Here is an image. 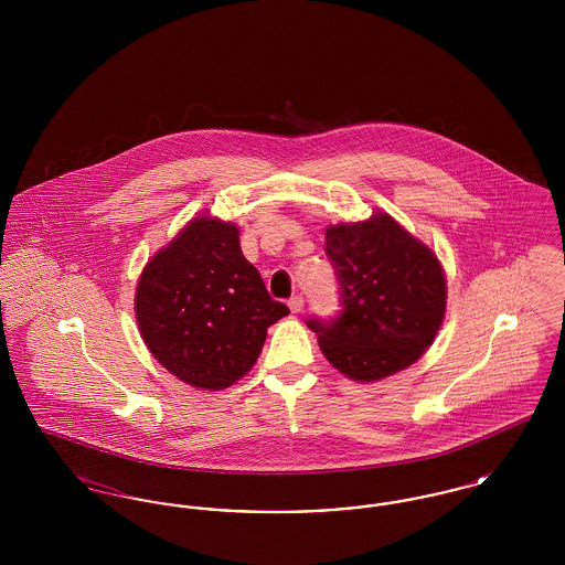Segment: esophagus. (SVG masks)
<instances>
[{
    "mask_svg": "<svg viewBox=\"0 0 565 565\" xmlns=\"http://www.w3.org/2000/svg\"><path fill=\"white\" fill-rule=\"evenodd\" d=\"M288 307H290V311H292V313H300V311H302V307H305L302 296H292V298L288 300Z\"/></svg>",
    "mask_w": 565,
    "mask_h": 565,
    "instance_id": "obj_1",
    "label": "esophagus"
}]
</instances>
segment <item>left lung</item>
Here are the masks:
<instances>
[{
    "mask_svg": "<svg viewBox=\"0 0 565 565\" xmlns=\"http://www.w3.org/2000/svg\"><path fill=\"white\" fill-rule=\"evenodd\" d=\"M326 254L339 275L343 313L332 322H307L326 360L360 383L415 364L447 311L438 256L385 212L330 224Z\"/></svg>",
    "mask_w": 565,
    "mask_h": 565,
    "instance_id": "left-lung-1",
    "label": "left lung"
}]
</instances>
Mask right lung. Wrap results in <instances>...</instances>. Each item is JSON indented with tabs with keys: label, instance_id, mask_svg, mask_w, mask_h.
<instances>
[{
	"label": "right lung",
	"instance_id": "add662e5",
	"mask_svg": "<svg viewBox=\"0 0 565 565\" xmlns=\"http://www.w3.org/2000/svg\"><path fill=\"white\" fill-rule=\"evenodd\" d=\"M290 309L270 298L239 245V226L196 215L141 270L135 318L150 353L180 381L217 392L256 364L270 323Z\"/></svg>",
	"mask_w": 565,
	"mask_h": 565
}]
</instances>
